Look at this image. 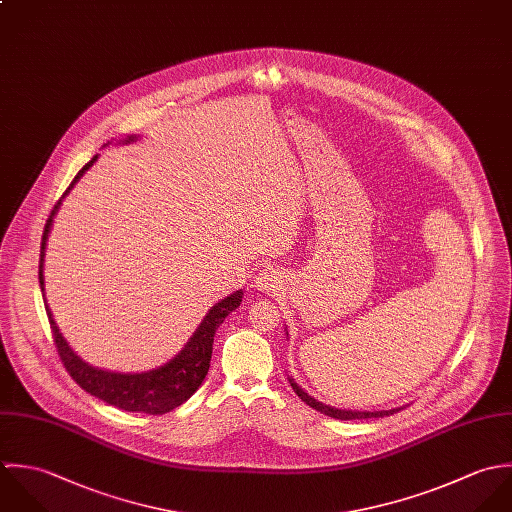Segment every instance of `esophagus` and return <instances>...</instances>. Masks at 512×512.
<instances>
[{
    "label": "esophagus",
    "instance_id": "obj_1",
    "mask_svg": "<svg viewBox=\"0 0 512 512\" xmlns=\"http://www.w3.org/2000/svg\"><path fill=\"white\" fill-rule=\"evenodd\" d=\"M255 287L263 293H279L285 287V277L279 269L267 267L255 277Z\"/></svg>",
    "mask_w": 512,
    "mask_h": 512
}]
</instances>
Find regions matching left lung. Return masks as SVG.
<instances>
[{"label":"left lung","instance_id":"obj_1","mask_svg":"<svg viewBox=\"0 0 512 512\" xmlns=\"http://www.w3.org/2000/svg\"><path fill=\"white\" fill-rule=\"evenodd\" d=\"M289 382H291L295 394H297L307 406L316 409V411H320V413H324V415H328V417H334V419H344V421H348V419H368V417H382V415H392V413H394V409H390V411H346V409L328 408V406L316 402L314 398H310L293 380H289ZM396 411H398V409H396Z\"/></svg>","mask_w":512,"mask_h":512}]
</instances>
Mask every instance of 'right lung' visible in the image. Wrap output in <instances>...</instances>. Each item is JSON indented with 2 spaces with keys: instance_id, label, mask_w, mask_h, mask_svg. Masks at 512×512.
<instances>
[{
  "instance_id": "1",
  "label": "right lung",
  "mask_w": 512,
  "mask_h": 512,
  "mask_svg": "<svg viewBox=\"0 0 512 512\" xmlns=\"http://www.w3.org/2000/svg\"><path fill=\"white\" fill-rule=\"evenodd\" d=\"M132 140H136V136H128L124 142H132ZM95 160H97V156L79 170L75 180L69 184V188L57 200V204L53 205V209L47 217L43 237H41V255H39V285H41V291H43L45 239H47L53 215L61 204V200L67 196V192L75 186V182L83 176V172L91 168V164ZM241 297H243V293L237 291V293L229 295L227 299H223L221 303H217L215 307L207 312L202 326L198 328L194 338L188 342V346L170 364H166L158 370L146 372V374H114V372L97 370V368L89 366L87 362H83L69 348V344L61 336V332H59V328H57V324L51 316L49 307H45V310H47V316H49V326H51V332H53V342H55V348L59 352V358H61L63 366L67 368L69 376L85 392H89L91 396L103 400L114 408L124 409V411H140V413H150V415H162V413H168V411L182 406L200 388V384L204 382L205 374L209 370L215 330L219 328V324L225 320V316L229 312H233L235 308L241 305Z\"/></svg>"
}]
</instances>
